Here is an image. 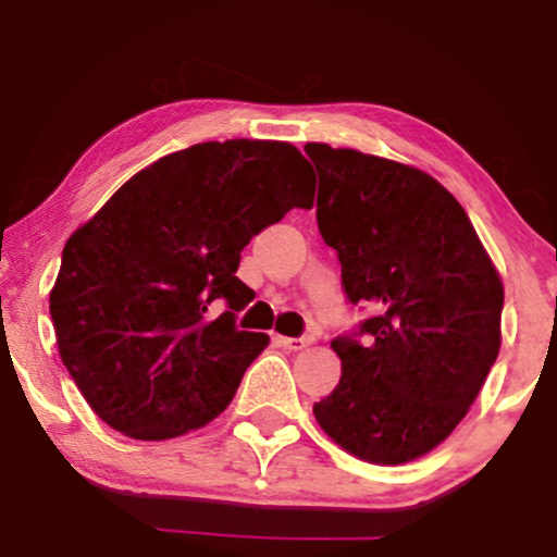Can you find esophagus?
<instances>
[{
  "mask_svg": "<svg viewBox=\"0 0 557 557\" xmlns=\"http://www.w3.org/2000/svg\"><path fill=\"white\" fill-rule=\"evenodd\" d=\"M277 343L287 350H304L311 341H309V337H277Z\"/></svg>",
  "mask_w": 557,
  "mask_h": 557,
  "instance_id": "esophagus-1",
  "label": "esophagus"
}]
</instances>
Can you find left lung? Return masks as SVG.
I'll return each instance as SVG.
<instances>
[{
    "label": "left lung",
    "mask_w": 557,
    "mask_h": 557,
    "mask_svg": "<svg viewBox=\"0 0 557 557\" xmlns=\"http://www.w3.org/2000/svg\"><path fill=\"white\" fill-rule=\"evenodd\" d=\"M306 154L345 296L374 309L361 342L332 341L343 374L314 417L361 461H413L461 424L500 354V274L432 175L327 144H306Z\"/></svg>",
    "instance_id": "left-lung-1"
}]
</instances>
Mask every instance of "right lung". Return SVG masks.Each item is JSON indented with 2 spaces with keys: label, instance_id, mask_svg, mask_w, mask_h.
Here are the masks:
<instances>
[{
  "label": "right lung",
  "instance_id": "1",
  "mask_svg": "<svg viewBox=\"0 0 557 557\" xmlns=\"http://www.w3.org/2000/svg\"><path fill=\"white\" fill-rule=\"evenodd\" d=\"M311 203V168L296 146L207 140L136 172L75 230L49 311L62 363L96 417L133 440L181 437L220 417L270 345L264 332L235 327L253 300L235 277L240 251Z\"/></svg>",
  "mask_w": 557,
  "mask_h": 557
}]
</instances>
